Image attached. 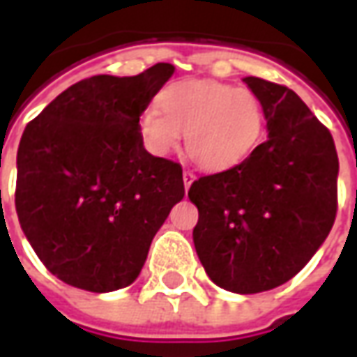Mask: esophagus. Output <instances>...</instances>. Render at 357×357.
<instances>
[{
    "mask_svg": "<svg viewBox=\"0 0 357 357\" xmlns=\"http://www.w3.org/2000/svg\"><path fill=\"white\" fill-rule=\"evenodd\" d=\"M193 181H195V174H193V172H191V170L183 172V185H185V189H189Z\"/></svg>",
    "mask_w": 357,
    "mask_h": 357,
    "instance_id": "obj_1",
    "label": "esophagus"
}]
</instances>
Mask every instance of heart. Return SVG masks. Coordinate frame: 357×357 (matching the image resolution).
Returning <instances> with one entry per match:
<instances>
[{"label": "heart", "mask_w": 357, "mask_h": 357, "mask_svg": "<svg viewBox=\"0 0 357 357\" xmlns=\"http://www.w3.org/2000/svg\"><path fill=\"white\" fill-rule=\"evenodd\" d=\"M260 97L216 80H178L158 95V109L141 112L139 133L155 155H168L185 135L189 156L201 168L224 172L241 164L264 132Z\"/></svg>", "instance_id": "1"}]
</instances>
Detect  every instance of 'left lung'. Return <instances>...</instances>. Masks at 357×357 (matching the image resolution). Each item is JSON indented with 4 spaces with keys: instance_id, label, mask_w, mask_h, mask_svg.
I'll list each match as a JSON object with an SVG mask.
<instances>
[{
    "instance_id": "obj_1",
    "label": "left lung",
    "mask_w": 357,
    "mask_h": 357,
    "mask_svg": "<svg viewBox=\"0 0 357 357\" xmlns=\"http://www.w3.org/2000/svg\"><path fill=\"white\" fill-rule=\"evenodd\" d=\"M262 101L268 141L229 170L189 189L199 208L195 248L208 277L239 294L271 291L304 268L337 218L333 135L281 84L248 76Z\"/></svg>"
}]
</instances>
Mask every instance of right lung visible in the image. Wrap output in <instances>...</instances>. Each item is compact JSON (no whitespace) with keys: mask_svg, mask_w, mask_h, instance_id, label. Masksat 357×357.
Returning a JSON list of instances; mask_svg holds the SVG:
<instances>
[{"mask_svg":"<svg viewBox=\"0 0 357 357\" xmlns=\"http://www.w3.org/2000/svg\"><path fill=\"white\" fill-rule=\"evenodd\" d=\"M158 63L137 76L74 84L28 122L17 153L15 206L38 258L66 284H132L153 237L183 199L181 166L149 155L139 116L170 80Z\"/></svg>","mask_w":357,"mask_h":357,"instance_id":"add662e5","label":"right lung"}]
</instances>
